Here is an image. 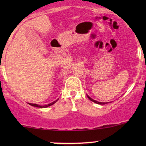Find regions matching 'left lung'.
Masks as SVG:
<instances>
[{
  "instance_id": "obj_1",
  "label": "left lung",
  "mask_w": 146,
  "mask_h": 146,
  "mask_svg": "<svg viewBox=\"0 0 146 146\" xmlns=\"http://www.w3.org/2000/svg\"><path fill=\"white\" fill-rule=\"evenodd\" d=\"M87 97H88V98L89 99V100H90V101H92V102H95V103L98 104H102V105H104V104H108V102H98V101H96V100H93V99H92V98H90V97L88 96V95H87Z\"/></svg>"
}]
</instances>
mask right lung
Here are the masks:
<instances>
[{
  "label": "right lung",
  "instance_id": "obj_1",
  "mask_svg": "<svg viewBox=\"0 0 146 146\" xmlns=\"http://www.w3.org/2000/svg\"><path fill=\"white\" fill-rule=\"evenodd\" d=\"M58 100H56V101H54V102H51V103L48 104H47V105H44V106H40V105L36 104H31V103H29V105H31V106H33L38 107V108H46V107H48V106H50L53 105V104L56 103V102L57 101H58Z\"/></svg>",
  "mask_w": 146,
  "mask_h": 146
}]
</instances>
